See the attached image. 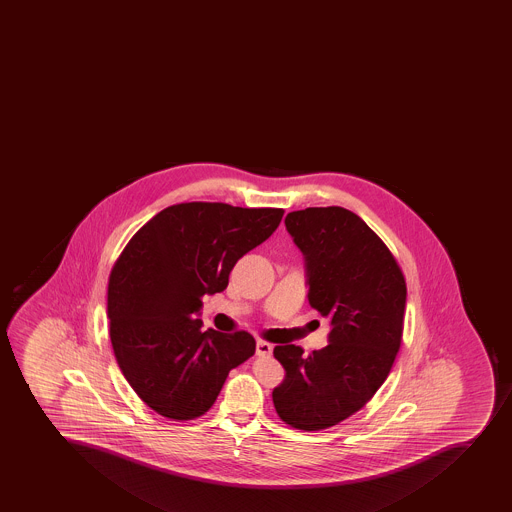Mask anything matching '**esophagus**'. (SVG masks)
I'll return each mask as SVG.
<instances>
[{
	"instance_id": "obj_1",
	"label": "esophagus",
	"mask_w": 512,
	"mask_h": 512,
	"mask_svg": "<svg viewBox=\"0 0 512 512\" xmlns=\"http://www.w3.org/2000/svg\"><path fill=\"white\" fill-rule=\"evenodd\" d=\"M272 348H274V346L268 343V341L259 340L258 343H256V355L271 356Z\"/></svg>"
}]
</instances>
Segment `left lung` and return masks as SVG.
<instances>
[{"label": "left lung", "instance_id": "left-lung-1", "mask_svg": "<svg viewBox=\"0 0 512 512\" xmlns=\"http://www.w3.org/2000/svg\"><path fill=\"white\" fill-rule=\"evenodd\" d=\"M286 228L304 254L309 304L332 330L309 356L300 346L274 348L286 378L272 401L286 424L315 432L358 412L386 381L401 348L406 279L383 240L346 208L291 212Z\"/></svg>", "mask_w": 512, "mask_h": 512}]
</instances>
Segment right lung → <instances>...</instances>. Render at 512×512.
Masks as SVG:
<instances>
[{"label":"right lung","instance_id":"1","mask_svg":"<svg viewBox=\"0 0 512 512\" xmlns=\"http://www.w3.org/2000/svg\"><path fill=\"white\" fill-rule=\"evenodd\" d=\"M282 208L172 205L129 240L108 282L110 338L129 386L146 406L192 420L217 401L231 369L251 358L248 332H202L205 294L223 292L238 259L276 231Z\"/></svg>","mask_w":512,"mask_h":512}]
</instances>
